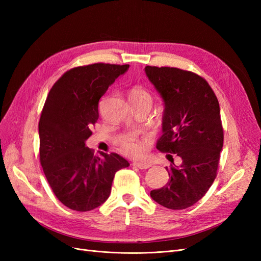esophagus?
I'll return each instance as SVG.
<instances>
[{"instance_id":"obj_1","label":"esophagus","mask_w":261,"mask_h":261,"mask_svg":"<svg viewBox=\"0 0 261 261\" xmlns=\"http://www.w3.org/2000/svg\"><path fill=\"white\" fill-rule=\"evenodd\" d=\"M134 167H137L140 170H147L148 168H150V164L146 163V162H133Z\"/></svg>"}]
</instances>
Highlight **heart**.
Listing matches in <instances>:
<instances>
[{
    "label": "heart",
    "instance_id": "heart-1",
    "mask_svg": "<svg viewBox=\"0 0 261 261\" xmlns=\"http://www.w3.org/2000/svg\"><path fill=\"white\" fill-rule=\"evenodd\" d=\"M130 102L134 105H145L149 108L152 105V96L144 87L136 86L129 92ZM120 147L123 151L132 156H139L144 152V145L134 136H125L120 140Z\"/></svg>",
    "mask_w": 261,
    "mask_h": 261
}]
</instances>
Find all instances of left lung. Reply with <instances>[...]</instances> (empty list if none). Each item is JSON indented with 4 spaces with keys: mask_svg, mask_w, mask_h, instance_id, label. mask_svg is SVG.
Listing matches in <instances>:
<instances>
[{
    "mask_svg": "<svg viewBox=\"0 0 261 261\" xmlns=\"http://www.w3.org/2000/svg\"><path fill=\"white\" fill-rule=\"evenodd\" d=\"M164 101L162 136L156 149L181 158L169 169L167 185L150 192L161 206L181 210L206 195L217 177L223 127L215 91L201 76L176 67L146 66Z\"/></svg>",
    "mask_w": 261,
    "mask_h": 261,
    "instance_id": "obj_1",
    "label": "left lung"
}]
</instances>
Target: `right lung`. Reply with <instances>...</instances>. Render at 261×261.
I'll return each instance as SVG.
<instances>
[{
	"label": "right lung",
	"mask_w": 261,
	"mask_h": 261,
	"mask_svg": "<svg viewBox=\"0 0 261 261\" xmlns=\"http://www.w3.org/2000/svg\"><path fill=\"white\" fill-rule=\"evenodd\" d=\"M128 64H94L67 70L46 97L39 121L40 163L57 198L67 208L90 211L110 196L115 173L129 163L85 147L99 118V100Z\"/></svg>",
	"instance_id": "obj_1"
}]
</instances>
